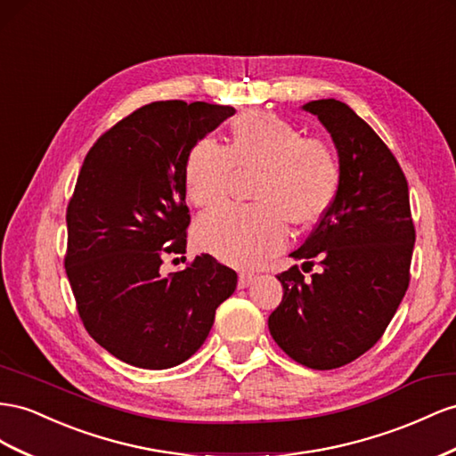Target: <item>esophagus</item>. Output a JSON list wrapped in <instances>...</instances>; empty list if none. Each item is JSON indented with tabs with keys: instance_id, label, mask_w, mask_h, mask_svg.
Wrapping results in <instances>:
<instances>
[{
	"instance_id": "1",
	"label": "esophagus",
	"mask_w": 456,
	"mask_h": 456,
	"mask_svg": "<svg viewBox=\"0 0 456 456\" xmlns=\"http://www.w3.org/2000/svg\"><path fill=\"white\" fill-rule=\"evenodd\" d=\"M253 280H255V274H253V273H241V274H240V280H238V286H240V288H248Z\"/></svg>"
}]
</instances>
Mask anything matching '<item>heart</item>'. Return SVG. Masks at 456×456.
<instances>
[{
  "label": "heart",
  "instance_id": "heart-1",
  "mask_svg": "<svg viewBox=\"0 0 456 456\" xmlns=\"http://www.w3.org/2000/svg\"><path fill=\"white\" fill-rule=\"evenodd\" d=\"M236 168L258 170L253 205H223L195 224V241L232 266L251 268L286 248L288 223L301 230L322 223L341 188V161L330 142L303 136L270 110H245L230 125L228 143L203 138L183 163L191 205L215 207L226 198Z\"/></svg>",
  "mask_w": 456,
  "mask_h": 456
}]
</instances>
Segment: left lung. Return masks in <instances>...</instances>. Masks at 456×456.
<instances>
[{"label":"left lung","instance_id":"8db88e82","mask_svg":"<svg viewBox=\"0 0 456 456\" xmlns=\"http://www.w3.org/2000/svg\"><path fill=\"white\" fill-rule=\"evenodd\" d=\"M331 134L341 161L339 195L295 265L276 278L284 297L268 316L270 336L295 362L331 370L359 359L384 336L411 281L414 224L409 183L378 134L338 100L303 105ZM306 273V270H305Z\"/></svg>","mask_w":456,"mask_h":456}]
</instances>
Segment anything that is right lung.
<instances>
[{"instance_id":"add662e5","label":"right lung","mask_w":456,"mask_h":456,"mask_svg":"<svg viewBox=\"0 0 456 456\" xmlns=\"http://www.w3.org/2000/svg\"><path fill=\"white\" fill-rule=\"evenodd\" d=\"M233 113L153 102L102 134L84 159L67 207L65 270L84 328L122 362L165 370L188 361L236 289L238 274L208 253L161 273L165 253H186V155Z\"/></svg>"}]
</instances>
